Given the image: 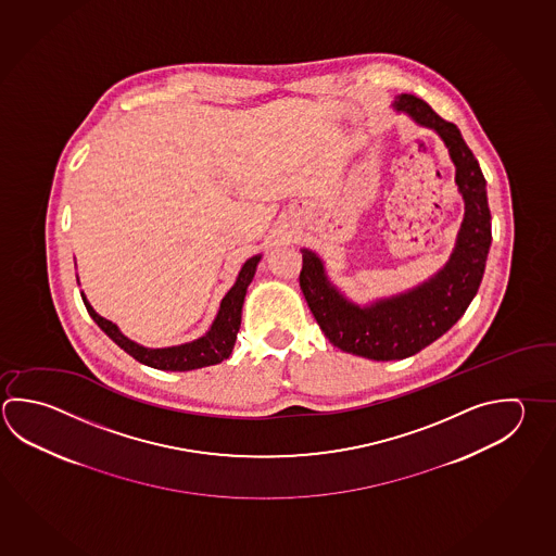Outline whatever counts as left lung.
Here are the masks:
<instances>
[{
  "label": "left lung",
  "mask_w": 556,
  "mask_h": 556,
  "mask_svg": "<svg viewBox=\"0 0 556 556\" xmlns=\"http://www.w3.org/2000/svg\"><path fill=\"white\" fill-rule=\"evenodd\" d=\"M391 105L417 126L437 131L456 167L464 220L448 262L409 291L369 304L350 301L328 279L325 262L306 248L301 250L303 271L299 277L308 308L326 338L342 352L376 362L415 356L448 332L478 293L492 245L485 178L460 129L442 119L417 96L399 94Z\"/></svg>",
  "instance_id": "obj_1"
}]
</instances>
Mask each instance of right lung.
<instances>
[{
    "instance_id": "add662e5",
    "label": "right lung",
    "mask_w": 556,
    "mask_h": 556,
    "mask_svg": "<svg viewBox=\"0 0 556 556\" xmlns=\"http://www.w3.org/2000/svg\"><path fill=\"white\" fill-rule=\"evenodd\" d=\"M260 262H262V253L253 255L241 265L236 283L228 293L224 294L218 315L210 326L208 332L192 342L178 344V346L146 348L137 344L126 334H122V330L112 320H105L104 316L98 315L92 308V304L88 303L86 294H83L86 311L94 318L96 325L100 326L124 352L136 357L139 364H146L155 369H165V371H190V369L220 364L230 357L236 338L240 332L241 308H243L245 293L253 281V275H255Z\"/></svg>"
}]
</instances>
